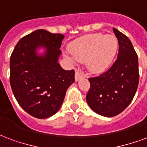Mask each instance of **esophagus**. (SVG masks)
Here are the masks:
<instances>
[{"mask_svg":"<svg viewBox=\"0 0 147 147\" xmlns=\"http://www.w3.org/2000/svg\"><path fill=\"white\" fill-rule=\"evenodd\" d=\"M83 77H84V74L83 73V71H81L80 70H77L75 74V79L76 81L80 80V79H82Z\"/></svg>","mask_w":147,"mask_h":147,"instance_id":"34e87169","label":"esophagus"}]
</instances>
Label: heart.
<instances>
[{
    "mask_svg": "<svg viewBox=\"0 0 147 147\" xmlns=\"http://www.w3.org/2000/svg\"><path fill=\"white\" fill-rule=\"evenodd\" d=\"M118 49V41L114 35L95 33L76 39L69 45L71 53L64 57L71 63L86 61V66L94 73L105 71L113 63Z\"/></svg>",
    "mask_w": 147,
    "mask_h": 147,
    "instance_id": "b5f03b06",
    "label": "heart"
}]
</instances>
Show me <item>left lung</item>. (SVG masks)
<instances>
[{
	"label": "left lung",
	"mask_w": 147,
	"mask_h": 147,
	"mask_svg": "<svg viewBox=\"0 0 147 147\" xmlns=\"http://www.w3.org/2000/svg\"><path fill=\"white\" fill-rule=\"evenodd\" d=\"M118 39L119 52L113 66L98 76L89 78L90 83L86 99L96 113L113 117L130 105L139 80L138 56L130 39L113 28Z\"/></svg>",
	"instance_id": "obj_1"
}]
</instances>
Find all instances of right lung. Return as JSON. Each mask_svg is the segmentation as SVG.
Segmentation results:
<instances>
[{
  "label": "right lung",
  "mask_w": 147,
  "mask_h": 147,
  "mask_svg": "<svg viewBox=\"0 0 147 147\" xmlns=\"http://www.w3.org/2000/svg\"><path fill=\"white\" fill-rule=\"evenodd\" d=\"M64 36L40 29L23 37L10 57V84L15 98L30 116L45 119L61 108L75 71L61 67L58 59ZM43 47L45 53L36 49Z\"/></svg>",
  "instance_id": "right-lung-1"
}]
</instances>
